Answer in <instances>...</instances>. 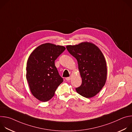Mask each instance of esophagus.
Returning <instances> with one entry per match:
<instances>
[{"mask_svg":"<svg viewBox=\"0 0 132 132\" xmlns=\"http://www.w3.org/2000/svg\"><path fill=\"white\" fill-rule=\"evenodd\" d=\"M70 79H71V77H67V78H66V80H67V81L70 80Z\"/></svg>","mask_w":132,"mask_h":132,"instance_id":"obj_1","label":"esophagus"}]
</instances>
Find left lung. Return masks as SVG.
Listing matches in <instances>:
<instances>
[{
  "label": "left lung",
  "instance_id": "8db88e82",
  "mask_svg": "<svg viewBox=\"0 0 132 132\" xmlns=\"http://www.w3.org/2000/svg\"><path fill=\"white\" fill-rule=\"evenodd\" d=\"M66 48L77 60L82 78V84L76 88V91L87 98L96 96L106 79V64L101 51L95 45L88 42L67 45Z\"/></svg>",
  "mask_w": 132,
  "mask_h": 132
}]
</instances>
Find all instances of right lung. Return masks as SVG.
<instances>
[{"label":"right lung","instance_id":"right-lung-1","mask_svg":"<svg viewBox=\"0 0 132 132\" xmlns=\"http://www.w3.org/2000/svg\"><path fill=\"white\" fill-rule=\"evenodd\" d=\"M65 49L63 46L45 43L36 47L29 56L26 78L33 95L40 101L50 100L63 81L55 61Z\"/></svg>","mask_w":132,"mask_h":132}]
</instances>
